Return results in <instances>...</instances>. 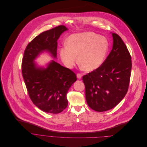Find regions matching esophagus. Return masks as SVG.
<instances>
[{"instance_id": "34e87169", "label": "esophagus", "mask_w": 147, "mask_h": 147, "mask_svg": "<svg viewBox=\"0 0 147 147\" xmlns=\"http://www.w3.org/2000/svg\"><path fill=\"white\" fill-rule=\"evenodd\" d=\"M76 76H77V78H78V79H80V78H82V75L81 74H79V73H78L77 74V75H76Z\"/></svg>"}]
</instances>
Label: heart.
Instances as JSON below:
<instances>
[{
    "label": "heart",
    "mask_w": 147,
    "mask_h": 147,
    "mask_svg": "<svg viewBox=\"0 0 147 147\" xmlns=\"http://www.w3.org/2000/svg\"><path fill=\"white\" fill-rule=\"evenodd\" d=\"M67 46L60 49L61 59L66 67L72 68L78 63L88 71L98 68L106 56L108 44L103 37L91 32H85L70 36Z\"/></svg>",
    "instance_id": "1"
}]
</instances>
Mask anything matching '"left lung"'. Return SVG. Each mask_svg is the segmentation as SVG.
Returning <instances> with one entry per match:
<instances>
[{
	"label": "left lung",
	"instance_id": "8db88e82",
	"mask_svg": "<svg viewBox=\"0 0 147 147\" xmlns=\"http://www.w3.org/2000/svg\"><path fill=\"white\" fill-rule=\"evenodd\" d=\"M113 47L100 67L83 76L88 105L97 112L109 110L126 96L130 83L131 57L121 39L113 33Z\"/></svg>",
	"mask_w": 147,
	"mask_h": 147
}]
</instances>
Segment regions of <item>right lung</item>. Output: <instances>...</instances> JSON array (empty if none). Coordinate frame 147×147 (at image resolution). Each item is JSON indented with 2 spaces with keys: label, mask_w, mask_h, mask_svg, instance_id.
Segmentation results:
<instances>
[{
  "label": "right lung",
  "mask_w": 147,
  "mask_h": 147,
  "mask_svg": "<svg viewBox=\"0 0 147 147\" xmlns=\"http://www.w3.org/2000/svg\"><path fill=\"white\" fill-rule=\"evenodd\" d=\"M67 29L59 25L41 33L28 43L24 53L22 74L29 96L45 112L58 113L67 108L68 91L76 80V75L53 60L46 68L37 67L34 61L45 50L56 58L57 40Z\"/></svg>",
  "instance_id": "1"
}]
</instances>
